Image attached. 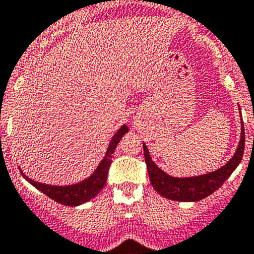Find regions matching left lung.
<instances>
[{
	"mask_svg": "<svg viewBox=\"0 0 254 254\" xmlns=\"http://www.w3.org/2000/svg\"><path fill=\"white\" fill-rule=\"evenodd\" d=\"M244 144H246V135H244V125L243 119H242L240 142L231 160L216 171L204 174V175L193 176V178L170 176L152 161L151 154L144 143H143V148H144V158L147 170H148L149 180L153 185L154 190L167 199L180 200V202H197V200L208 197L209 194L217 190L228 180L229 176L233 174L234 170L237 169L242 161L244 153Z\"/></svg>",
	"mask_w": 254,
	"mask_h": 254,
	"instance_id": "1",
	"label": "left lung"
}]
</instances>
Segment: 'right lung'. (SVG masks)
<instances>
[{"instance_id": "right-lung-1", "label": "right lung", "mask_w": 254, "mask_h": 254, "mask_svg": "<svg viewBox=\"0 0 254 254\" xmlns=\"http://www.w3.org/2000/svg\"><path fill=\"white\" fill-rule=\"evenodd\" d=\"M127 130H129V127L127 125H123L116 131V134L112 136L109 148H107V152H106L103 160L101 161V164L98 165L96 171L88 179H84L83 182L72 185H65V187H57V185H48L43 184V183L34 182L30 178H28L20 170L21 175L33 187H35L38 190H41L47 197L56 200L59 203L65 204V206H79V204L85 203V202L96 197L97 194L100 193L103 187H105L106 182H107V174H109L110 165H111L112 154H114L115 148H116V145L120 142L121 138L127 133Z\"/></svg>"}]
</instances>
